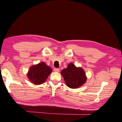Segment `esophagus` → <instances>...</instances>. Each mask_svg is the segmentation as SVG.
<instances>
[{
  "label": "esophagus",
  "mask_w": 122,
  "mask_h": 122,
  "mask_svg": "<svg viewBox=\"0 0 122 122\" xmlns=\"http://www.w3.org/2000/svg\"><path fill=\"white\" fill-rule=\"evenodd\" d=\"M53 71L55 72H60V69H58V68H54Z\"/></svg>",
  "instance_id": "34e87169"
}]
</instances>
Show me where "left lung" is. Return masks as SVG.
Segmentation results:
<instances>
[{
    "instance_id": "left-lung-1",
    "label": "left lung",
    "mask_w": 122,
    "mask_h": 122,
    "mask_svg": "<svg viewBox=\"0 0 122 122\" xmlns=\"http://www.w3.org/2000/svg\"><path fill=\"white\" fill-rule=\"evenodd\" d=\"M66 85L71 88H77L86 83V77L84 70L76 67L72 63H70L67 68L61 71Z\"/></svg>"
}]
</instances>
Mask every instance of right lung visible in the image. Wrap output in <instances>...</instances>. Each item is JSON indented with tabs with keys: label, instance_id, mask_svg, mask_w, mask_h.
Listing matches in <instances>:
<instances>
[{
	"label": "right lung",
	"instance_id": "1",
	"mask_svg": "<svg viewBox=\"0 0 122 122\" xmlns=\"http://www.w3.org/2000/svg\"><path fill=\"white\" fill-rule=\"evenodd\" d=\"M52 71V68L45 62H41L30 67L27 73V77L32 83L40 85L46 81Z\"/></svg>",
	"mask_w": 122,
	"mask_h": 122
}]
</instances>
